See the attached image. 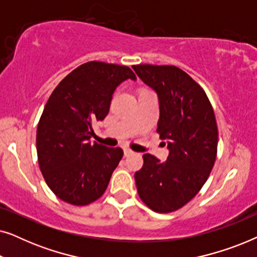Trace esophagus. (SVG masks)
<instances>
[{
    "label": "esophagus",
    "mask_w": 257,
    "mask_h": 257,
    "mask_svg": "<svg viewBox=\"0 0 257 257\" xmlns=\"http://www.w3.org/2000/svg\"><path fill=\"white\" fill-rule=\"evenodd\" d=\"M133 152L131 150H128V149H125L124 150V157H128V156H131Z\"/></svg>",
    "instance_id": "34e87169"
}]
</instances>
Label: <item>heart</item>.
Masks as SVG:
<instances>
[{"instance_id": "obj_1", "label": "heart", "mask_w": 257, "mask_h": 257, "mask_svg": "<svg viewBox=\"0 0 257 257\" xmlns=\"http://www.w3.org/2000/svg\"><path fill=\"white\" fill-rule=\"evenodd\" d=\"M145 91H149V90H146V89H140V90L138 91V93H140V92H145Z\"/></svg>"}]
</instances>
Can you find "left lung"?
I'll return each instance as SVG.
<instances>
[{
  "label": "left lung",
  "mask_w": 257,
  "mask_h": 257,
  "mask_svg": "<svg viewBox=\"0 0 257 257\" xmlns=\"http://www.w3.org/2000/svg\"><path fill=\"white\" fill-rule=\"evenodd\" d=\"M139 78L158 93L157 132L167 140V160L144 154L135 179L143 202L157 213H171L198 194L217 153V125L205 90L174 65H133Z\"/></svg>",
  "instance_id": "left-lung-1"
}]
</instances>
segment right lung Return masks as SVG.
<instances>
[{
	"label": "right lung",
	"instance_id": "1",
	"mask_svg": "<svg viewBox=\"0 0 257 257\" xmlns=\"http://www.w3.org/2000/svg\"><path fill=\"white\" fill-rule=\"evenodd\" d=\"M136 80L128 66L92 61L69 73L52 91L37 126L38 165L63 201L86 206L106 191L122 150L90 143L93 125L110 110L115 87Z\"/></svg>",
	"mask_w": 257,
	"mask_h": 257
}]
</instances>
